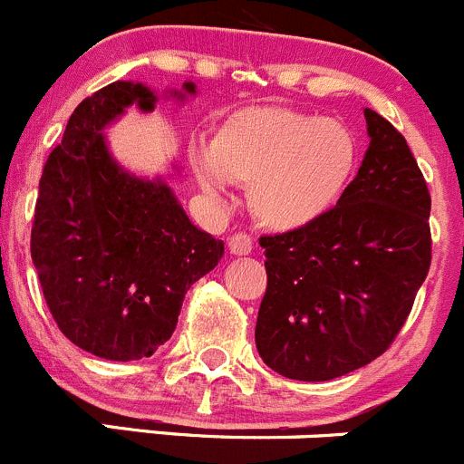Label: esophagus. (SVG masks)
<instances>
[{"label":"esophagus","mask_w":464,"mask_h":464,"mask_svg":"<svg viewBox=\"0 0 464 464\" xmlns=\"http://www.w3.org/2000/svg\"><path fill=\"white\" fill-rule=\"evenodd\" d=\"M228 251L233 256H249L254 251V242L246 233H236V236L228 237Z\"/></svg>","instance_id":"obj_1"}]
</instances>
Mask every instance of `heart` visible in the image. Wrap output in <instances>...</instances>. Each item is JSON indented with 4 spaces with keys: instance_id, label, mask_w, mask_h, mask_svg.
<instances>
[{
    "instance_id": "b5f03b06",
    "label": "heart",
    "mask_w": 464,
    "mask_h": 464,
    "mask_svg": "<svg viewBox=\"0 0 464 464\" xmlns=\"http://www.w3.org/2000/svg\"><path fill=\"white\" fill-rule=\"evenodd\" d=\"M197 181L213 199L228 181L249 186V206L274 231H301L331 213L352 181L356 136L337 120L281 106L231 112L208 145L190 151Z\"/></svg>"
}]
</instances>
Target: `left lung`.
<instances>
[{"mask_svg":"<svg viewBox=\"0 0 464 464\" xmlns=\"http://www.w3.org/2000/svg\"><path fill=\"white\" fill-rule=\"evenodd\" d=\"M370 147L335 208L260 237L267 292L256 349L295 381H331L392 344L430 267V195L408 142L365 108Z\"/></svg>","mask_w":464,"mask_h":464,"instance_id":"1","label":"left lung"}]
</instances>
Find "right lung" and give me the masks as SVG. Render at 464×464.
I'll use <instances>...</instances> for the list:
<instances>
[{
  "instance_id": "1",
  "label": "right lung",
  "mask_w": 464,
  "mask_h": 464,
  "mask_svg": "<svg viewBox=\"0 0 464 464\" xmlns=\"http://www.w3.org/2000/svg\"><path fill=\"white\" fill-rule=\"evenodd\" d=\"M165 94L183 102L197 85ZM156 102L138 81L83 99L38 186L31 258L43 295L67 340L106 361H140L165 344L186 292L224 256V242L190 222L163 177H140L108 150L106 127Z\"/></svg>"
}]
</instances>
